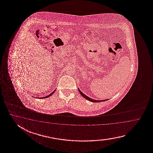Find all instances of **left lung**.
<instances>
[{"mask_svg": "<svg viewBox=\"0 0 153 153\" xmlns=\"http://www.w3.org/2000/svg\"><path fill=\"white\" fill-rule=\"evenodd\" d=\"M78 90H79V92H80V94L85 98H86V100H88V101H91V102H103V101H107V100H101V101H99V100H93V99H92L91 98L88 97L87 96H86L85 94H84L82 92H81L79 88H78Z\"/></svg>", "mask_w": 153, "mask_h": 153, "instance_id": "1", "label": "left lung"}]
</instances>
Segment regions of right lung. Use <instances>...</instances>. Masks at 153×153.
Returning a JSON list of instances; mask_svg holds the SVG:
<instances>
[{"label":"right lung","instance_id":"add662e5","mask_svg":"<svg viewBox=\"0 0 153 153\" xmlns=\"http://www.w3.org/2000/svg\"><path fill=\"white\" fill-rule=\"evenodd\" d=\"M56 91V90H55V91H53V92H52V93H51V94H49V95H48V96H46V97H40L39 98H47V97H50V96H51V95H52V94H53V93H54V92H55V91Z\"/></svg>","mask_w":153,"mask_h":153}]
</instances>
